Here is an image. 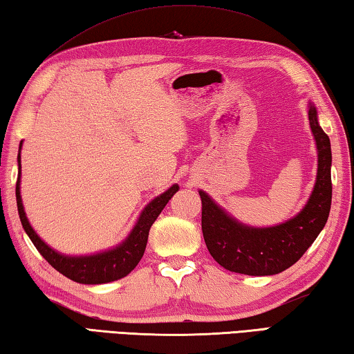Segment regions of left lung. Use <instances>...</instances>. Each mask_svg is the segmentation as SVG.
Instances as JSON below:
<instances>
[{
  "instance_id": "obj_1",
  "label": "left lung",
  "mask_w": 354,
  "mask_h": 354,
  "mask_svg": "<svg viewBox=\"0 0 354 354\" xmlns=\"http://www.w3.org/2000/svg\"><path fill=\"white\" fill-rule=\"evenodd\" d=\"M308 120L317 147V176L305 207L290 219L272 227L247 225L199 191L203 239L224 269L252 277L277 275L299 261L324 230L333 196L331 142L313 102H308Z\"/></svg>"
}]
</instances>
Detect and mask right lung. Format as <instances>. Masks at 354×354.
Listing matches in <instances>:
<instances>
[{
  "mask_svg": "<svg viewBox=\"0 0 354 354\" xmlns=\"http://www.w3.org/2000/svg\"><path fill=\"white\" fill-rule=\"evenodd\" d=\"M21 146L18 149V180H17V207L18 214H20L21 225L24 232L32 241L35 249L40 252V255L46 259V261L53 266V268L65 275L70 280L82 284H104L110 281L121 280V278L127 277L132 272L140 259L145 255L149 230H151L155 219L158 214L163 212L166 203L171 201V197L178 191V185L174 183L171 188H167L163 194H160L152 199L147 205L142 208L138 219H136L135 225L127 238L122 243L116 244L115 247L107 250H101L91 255H65L54 250L49 247L45 241H43L37 232L30 225V222L24 212L23 201H21V191H20V182H21Z\"/></svg>",
  "mask_w": 354,
  "mask_h": 354,
  "instance_id": "obj_1",
  "label": "right lung"
}]
</instances>
